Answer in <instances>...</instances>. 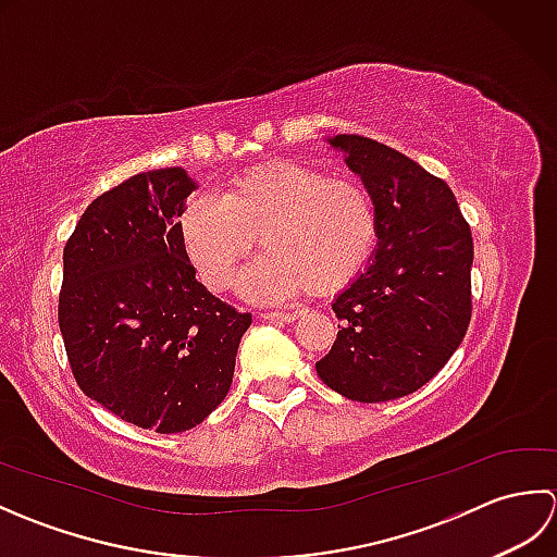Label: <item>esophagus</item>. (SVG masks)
<instances>
[{"instance_id":"1","label":"esophagus","mask_w":557,"mask_h":557,"mask_svg":"<svg viewBox=\"0 0 557 557\" xmlns=\"http://www.w3.org/2000/svg\"><path fill=\"white\" fill-rule=\"evenodd\" d=\"M263 318L270 323H292V321H297L299 313L297 311H265Z\"/></svg>"}]
</instances>
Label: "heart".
Returning <instances> with one entry per match:
<instances>
[{"mask_svg": "<svg viewBox=\"0 0 557 557\" xmlns=\"http://www.w3.org/2000/svg\"><path fill=\"white\" fill-rule=\"evenodd\" d=\"M377 227L375 198L361 182L297 162L236 176L220 200L198 196L180 218L184 251L212 289L232 285L258 239L265 253L244 277L258 299L345 289L369 263Z\"/></svg>", "mask_w": 557, "mask_h": 557, "instance_id": "b5f03b06", "label": "heart"}]
</instances>
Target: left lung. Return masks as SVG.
<instances>
[{
	"label": "left lung",
	"instance_id": "left-lung-1",
	"mask_svg": "<svg viewBox=\"0 0 557 557\" xmlns=\"http://www.w3.org/2000/svg\"><path fill=\"white\" fill-rule=\"evenodd\" d=\"M377 206L375 260L339 294V333L315 363L321 381L354 401L417 393L453 357L471 321L474 242L449 186L373 138L339 134Z\"/></svg>",
	"mask_w": 557,
	"mask_h": 557
}]
</instances>
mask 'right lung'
Segmentation results:
<instances>
[{"label": "right lung", "instance_id": "right-lung-1", "mask_svg": "<svg viewBox=\"0 0 557 557\" xmlns=\"http://www.w3.org/2000/svg\"><path fill=\"white\" fill-rule=\"evenodd\" d=\"M182 168L134 174L98 196L64 246L59 330L78 387L116 417L182 433L227 397L251 313L196 280L180 220Z\"/></svg>", "mask_w": 557, "mask_h": 557}]
</instances>
